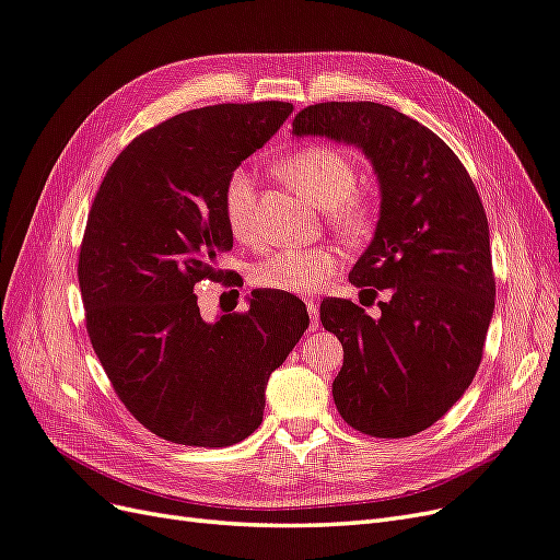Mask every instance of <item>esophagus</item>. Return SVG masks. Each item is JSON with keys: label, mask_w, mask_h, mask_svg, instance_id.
I'll return each mask as SVG.
<instances>
[{"label": "esophagus", "mask_w": 560, "mask_h": 560, "mask_svg": "<svg viewBox=\"0 0 560 560\" xmlns=\"http://www.w3.org/2000/svg\"><path fill=\"white\" fill-rule=\"evenodd\" d=\"M306 306H308V315H311V327L315 329L317 325H319V317H317V301H313V299H306Z\"/></svg>", "instance_id": "esophagus-1"}]
</instances>
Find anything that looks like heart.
I'll return each mask as SVG.
<instances>
[{"label": "heart", "mask_w": 560, "mask_h": 560, "mask_svg": "<svg viewBox=\"0 0 560 560\" xmlns=\"http://www.w3.org/2000/svg\"><path fill=\"white\" fill-rule=\"evenodd\" d=\"M280 175L315 208L327 210L329 224L346 241H366L374 231L376 208L354 194L358 167L343 151L325 144L299 149L280 163ZM254 196L257 186L252 173L235 167L224 184V214L231 233L243 243L254 241ZM338 266L341 257L331 247L282 249L252 268V282L282 294H313L327 284Z\"/></svg>", "instance_id": "b5f03b06"}]
</instances>
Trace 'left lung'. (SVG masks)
Instances as JSON below:
<instances>
[{
  "label": "left lung",
  "instance_id": "8db88e82",
  "mask_svg": "<svg viewBox=\"0 0 560 560\" xmlns=\"http://www.w3.org/2000/svg\"><path fill=\"white\" fill-rule=\"evenodd\" d=\"M292 135L360 149L381 194L374 238L350 270L371 301L385 290L381 315L346 299L319 306L343 346L336 409L371 436L418 434L465 395L481 362L495 308L481 198L442 138L387 105H313Z\"/></svg>",
  "mask_w": 560,
  "mask_h": 560
}]
</instances>
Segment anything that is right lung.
<instances>
[{
  "mask_svg": "<svg viewBox=\"0 0 560 560\" xmlns=\"http://www.w3.org/2000/svg\"><path fill=\"white\" fill-rule=\"evenodd\" d=\"M294 112L214 105L135 138L100 184L79 287L100 364L126 409L165 442L222 448L261 425L266 383L308 329L294 294L252 292L206 322L196 282L233 247L224 184Z\"/></svg>",
  "mask_w": 560,
  "mask_h": 560,
  "instance_id": "add662e5",
  "label": "right lung"
}]
</instances>
